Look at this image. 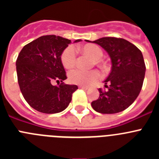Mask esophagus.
<instances>
[{"label":"esophagus","mask_w":159,"mask_h":159,"mask_svg":"<svg viewBox=\"0 0 159 159\" xmlns=\"http://www.w3.org/2000/svg\"><path fill=\"white\" fill-rule=\"evenodd\" d=\"M80 88L84 90H88V88H87V87H84V86H80Z\"/></svg>","instance_id":"esophagus-1"}]
</instances>
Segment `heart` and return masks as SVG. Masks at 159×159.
<instances>
[{
  "label": "heart",
  "instance_id": "obj_1",
  "mask_svg": "<svg viewBox=\"0 0 159 159\" xmlns=\"http://www.w3.org/2000/svg\"><path fill=\"white\" fill-rule=\"evenodd\" d=\"M80 51L84 54H87L95 60V64L102 65L100 59L102 57V49L95 44H85L80 48ZM76 54L73 47H68L63 52L61 56V62L66 68H71L75 66ZM100 78V74L96 70L92 71H82L80 69L71 70L68 74V79L70 82L79 85H89Z\"/></svg>",
  "mask_w": 159,
  "mask_h": 159
}]
</instances>
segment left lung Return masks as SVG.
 Returning <instances> with one entry per match:
<instances>
[{
	"instance_id": "8db88e82",
	"label": "left lung",
	"mask_w": 159,
	"mask_h": 159,
	"mask_svg": "<svg viewBox=\"0 0 159 159\" xmlns=\"http://www.w3.org/2000/svg\"><path fill=\"white\" fill-rule=\"evenodd\" d=\"M92 43L101 46L111 60V70L104 80L107 90L99 88V97L92 102V108L102 114L123 111L134 102L143 87L146 66L142 52L122 38L102 37Z\"/></svg>"
}]
</instances>
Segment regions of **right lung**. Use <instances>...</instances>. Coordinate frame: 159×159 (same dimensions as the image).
<instances>
[{"label": "right lung", "mask_w": 159, "mask_h": 159, "mask_svg": "<svg viewBox=\"0 0 159 159\" xmlns=\"http://www.w3.org/2000/svg\"><path fill=\"white\" fill-rule=\"evenodd\" d=\"M81 40H75V43ZM71 40L55 35L37 38L22 48L16 62L18 84L24 98L38 111L55 114L65 110L76 85L64 84L67 79L61 55ZM54 80L60 85H52Z\"/></svg>", "instance_id": "right-lung-1"}]
</instances>
